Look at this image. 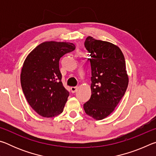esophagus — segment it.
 <instances>
[{"instance_id":"esophagus-1","label":"esophagus","mask_w":156,"mask_h":156,"mask_svg":"<svg viewBox=\"0 0 156 156\" xmlns=\"http://www.w3.org/2000/svg\"><path fill=\"white\" fill-rule=\"evenodd\" d=\"M77 89H78L77 87H71V91H72V93H75V92H76V91H77Z\"/></svg>"}]
</instances>
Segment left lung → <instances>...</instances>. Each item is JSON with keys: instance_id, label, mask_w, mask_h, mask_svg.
Returning a JSON list of instances; mask_svg holds the SVG:
<instances>
[{"instance_id": "1", "label": "left lung", "mask_w": 156, "mask_h": 156, "mask_svg": "<svg viewBox=\"0 0 156 156\" xmlns=\"http://www.w3.org/2000/svg\"><path fill=\"white\" fill-rule=\"evenodd\" d=\"M84 46L91 54V96L84 110L94 119L102 120L114 111L128 87L125 57L117 45L91 36Z\"/></svg>"}]
</instances>
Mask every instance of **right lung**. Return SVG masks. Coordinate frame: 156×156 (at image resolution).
<instances>
[{
	"mask_svg": "<svg viewBox=\"0 0 156 156\" xmlns=\"http://www.w3.org/2000/svg\"><path fill=\"white\" fill-rule=\"evenodd\" d=\"M75 48L67 42H44L25 60L20 73L23 91L31 107L43 117H54L63 112L69 93L61 82L59 60Z\"/></svg>",
	"mask_w": 156,
	"mask_h": 156,
	"instance_id": "add662e5",
	"label": "right lung"
}]
</instances>
